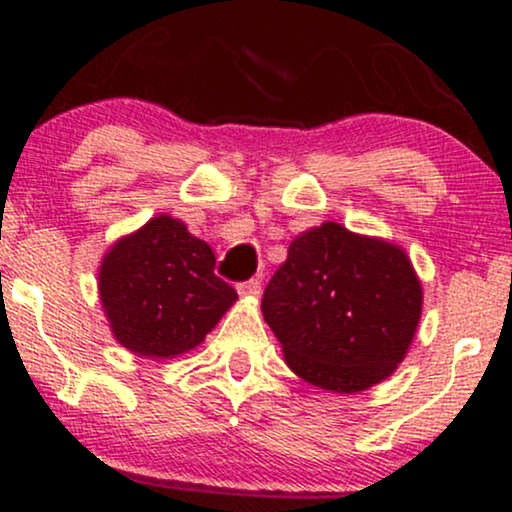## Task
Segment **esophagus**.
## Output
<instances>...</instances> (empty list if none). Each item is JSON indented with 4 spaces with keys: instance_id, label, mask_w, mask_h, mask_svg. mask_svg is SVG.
<instances>
[{
    "instance_id": "34e87169",
    "label": "esophagus",
    "mask_w": 512,
    "mask_h": 512,
    "mask_svg": "<svg viewBox=\"0 0 512 512\" xmlns=\"http://www.w3.org/2000/svg\"><path fill=\"white\" fill-rule=\"evenodd\" d=\"M260 291H262L260 279H248V281H243V284H238V293H240V296L257 298V296H260Z\"/></svg>"
}]
</instances>
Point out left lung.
<instances>
[{"label": "left lung", "mask_w": 512, "mask_h": 512, "mask_svg": "<svg viewBox=\"0 0 512 512\" xmlns=\"http://www.w3.org/2000/svg\"><path fill=\"white\" fill-rule=\"evenodd\" d=\"M262 313L293 373L349 395L402 363L421 317V284L397 245L322 223L289 245Z\"/></svg>", "instance_id": "1"}]
</instances>
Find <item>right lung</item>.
<instances>
[{"label":"right lung","instance_id":"1","mask_svg":"<svg viewBox=\"0 0 512 512\" xmlns=\"http://www.w3.org/2000/svg\"><path fill=\"white\" fill-rule=\"evenodd\" d=\"M214 267L209 245L170 216L115 243L98 289L117 342L151 358L195 349L238 298Z\"/></svg>","mask_w":512,"mask_h":512}]
</instances>
